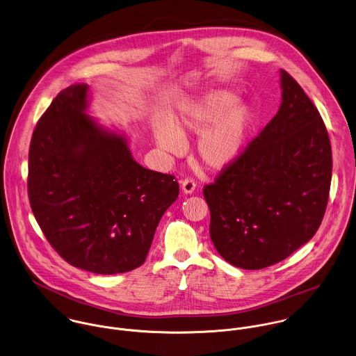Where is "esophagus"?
<instances>
[{"label": "esophagus", "instance_id": "obj_1", "mask_svg": "<svg viewBox=\"0 0 356 356\" xmlns=\"http://www.w3.org/2000/svg\"><path fill=\"white\" fill-rule=\"evenodd\" d=\"M195 187H197V184L193 179H184L181 181V190L184 194H193L195 191Z\"/></svg>", "mask_w": 356, "mask_h": 356}]
</instances>
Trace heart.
Wrapping results in <instances>:
<instances>
[{
  "label": "heart",
  "instance_id": "1",
  "mask_svg": "<svg viewBox=\"0 0 356 356\" xmlns=\"http://www.w3.org/2000/svg\"><path fill=\"white\" fill-rule=\"evenodd\" d=\"M238 96L227 89H213L184 103L173 121L156 118L152 135L156 145L170 155L186 148L184 136L201 135L197 152L202 163L220 170L243 154L254 121V110L248 103H236Z\"/></svg>",
  "mask_w": 356,
  "mask_h": 356
}]
</instances>
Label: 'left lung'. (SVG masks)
<instances>
[{
    "mask_svg": "<svg viewBox=\"0 0 356 356\" xmlns=\"http://www.w3.org/2000/svg\"><path fill=\"white\" fill-rule=\"evenodd\" d=\"M277 115L204 195L218 254L243 270L284 260L319 228L332 181V147L319 111L280 70Z\"/></svg>",
    "mask_w": 356,
    "mask_h": 356,
    "instance_id": "1",
    "label": "left lung"
}]
</instances>
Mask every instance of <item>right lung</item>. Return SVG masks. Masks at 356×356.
Segmentation results:
<instances>
[{
  "label": "right lung",
  "mask_w": 356,
  "mask_h": 356,
  "mask_svg": "<svg viewBox=\"0 0 356 356\" xmlns=\"http://www.w3.org/2000/svg\"><path fill=\"white\" fill-rule=\"evenodd\" d=\"M89 85L74 83L38 121L29 152V200L67 263L113 275L145 261L179 184L138 163L128 134L89 115Z\"/></svg>",
  "instance_id": "right-lung-1"
}]
</instances>
